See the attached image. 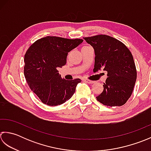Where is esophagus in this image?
I'll return each mask as SVG.
<instances>
[{"mask_svg":"<svg viewBox=\"0 0 151 151\" xmlns=\"http://www.w3.org/2000/svg\"><path fill=\"white\" fill-rule=\"evenodd\" d=\"M85 82H87V83H89V84H93V83H94V81H91V80H89V79H85Z\"/></svg>","mask_w":151,"mask_h":151,"instance_id":"esophagus-1","label":"esophagus"}]
</instances>
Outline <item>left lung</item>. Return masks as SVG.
<instances>
[{
	"mask_svg": "<svg viewBox=\"0 0 151 151\" xmlns=\"http://www.w3.org/2000/svg\"><path fill=\"white\" fill-rule=\"evenodd\" d=\"M83 38L94 50L93 71L107 72L104 91L96 100L107 106L124 105L131 96L137 78L131 52L122 42L109 36L100 35Z\"/></svg>",
	"mask_w": 151,
	"mask_h": 151,
	"instance_id": "left-lung-1",
	"label": "left lung"
}]
</instances>
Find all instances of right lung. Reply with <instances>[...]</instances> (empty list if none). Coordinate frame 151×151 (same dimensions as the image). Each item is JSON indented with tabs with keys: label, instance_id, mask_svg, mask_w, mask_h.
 <instances>
[{
	"label": "right lung",
	"instance_id": "right-lung-1",
	"mask_svg": "<svg viewBox=\"0 0 151 151\" xmlns=\"http://www.w3.org/2000/svg\"><path fill=\"white\" fill-rule=\"evenodd\" d=\"M83 41L46 36L33 43L27 51L24 75L29 87L42 103L50 106L60 105L75 93L81 80L63 79L58 70L66 64L68 52Z\"/></svg>",
	"mask_w": 151,
	"mask_h": 151
}]
</instances>
